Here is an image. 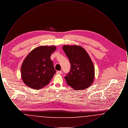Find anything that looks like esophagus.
Wrapping results in <instances>:
<instances>
[{
  "mask_svg": "<svg viewBox=\"0 0 128 128\" xmlns=\"http://www.w3.org/2000/svg\"><path fill=\"white\" fill-rule=\"evenodd\" d=\"M62 73V71H58L57 72H56V74H61Z\"/></svg>",
  "mask_w": 128,
  "mask_h": 128,
  "instance_id": "34e87169",
  "label": "esophagus"
}]
</instances>
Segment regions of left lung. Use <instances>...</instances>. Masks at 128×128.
Listing matches in <instances>:
<instances>
[{"mask_svg":"<svg viewBox=\"0 0 128 128\" xmlns=\"http://www.w3.org/2000/svg\"><path fill=\"white\" fill-rule=\"evenodd\" d=\"M62 48L71 65L69 73L64 77L67 84L75 90L87 89L94 79V67L84 49L77 45H64Z\"/></svg>","mask_w":128,"mask_h":128,"instance_id":"left-lung-1","label":"left lung"}]
</instances>
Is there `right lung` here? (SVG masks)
<instances>
[{"mask_svg": "<svg viewBox=\"0 0 128 128\" xmlns=\"http://www.w3.org/2000/svg\"><path fill=\"white\" fill-rule=\"evenodd\" d=\"M56 49L55 46H42L32 50L21 66L24 82L32 89L39 90L49 83L56 72L50 56Z\"/></svg>", "mask_w": 128, "mask_h": 128, "instance_id": "1", "label": "right lung"}]
</instances>
